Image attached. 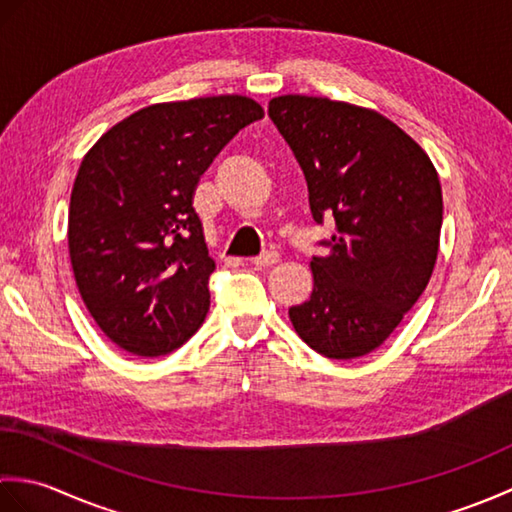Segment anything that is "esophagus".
Masks as SVG:
<instances>
[{
    "instance_id": "1",
    "label": "esophagus",
    "mask_w": 512,
    "mask_h": 512,
    "mask_svg": "<svg viewBox=\"0 0 512 512\" xmlns=\"http://www.w3.org/2000/svg\"><path fill=\"white\" fill-rule=\"evenodd\" d=\"M277 262H279V253H277V250H268V253H264V255H259V257L253 259V264H255L257 268H270V266H275Z\"/></svg>"
}]
</instances>
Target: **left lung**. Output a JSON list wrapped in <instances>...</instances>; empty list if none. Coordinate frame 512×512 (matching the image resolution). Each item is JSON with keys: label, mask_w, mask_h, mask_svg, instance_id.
Masks as SVG:
<instances>
[{"label": "left lung", "mask_w": 512, "mask_h": 512, "mask_svg": "<svg viewBox=\"0 0 512 512\" xmlns=\"http://www.w3.org/2000/svg\"><path fill=\"white\" fill-rule=\"evenodd\" d=\"M308 182L317 224L334 217L328 255L312 257L314 288L288 310L314 352L336 361L387 341L427 288L438 259L442 187L424 149L389 118L323 96L268 103Z\"/></svg>", "instance_id": "8db88e82"}]
</instances>
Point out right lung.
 Wrapping results in <instances>:
<instances>
[{
  "label": "right lung",
  "mask_w": 512,
  "mask_h": 512,
  "mask_svg": "<svg viewBox=\"0 0 512 512\" xmlns=\"http://www.w3.org/2000/svg\"><path fill=\"white\" fill-rule=\"evenodd\" d=\"M264 118L248 96L143 107L105 132L76 173L68 248L76 288L107 339L165 356L209 312V257L193 193L239 129Z\"/></svg>",
  "instance_id": "right-lung-1"
}]
</instances>
